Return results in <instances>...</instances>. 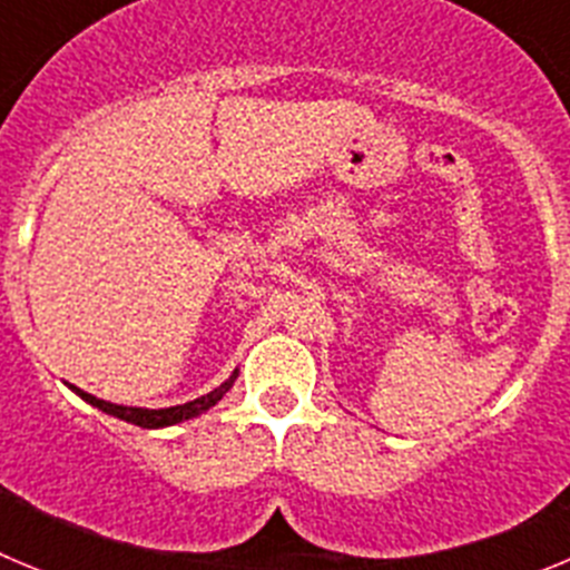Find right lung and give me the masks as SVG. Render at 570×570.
I'll use <instances>...</instances> for the list:
<instances>
[{"instance_id":"add662e5","label":"right lung","mask_w":570,"mask_h":570,"mask_svg":"<svg viewBox=\"0 0 570 570\" xmlns=\"http://www.w3.org/2000/svg\"><path fill=\"white\" fill-rule=\"evenodd\" d=\"M236 374H239V371H234V374H230V380H225L223 385L214 387L210 394L196 396V400L185 402V405H174V407L116 405V402H105V400H99V396L88 394V391H79L77 385H70V391H73V394H77V396H82V400L88 402V405L99 407L102 414L116 416V420H125V422H130V425H139V428H168V425H176V422L194 420V416H199V414H205V411H210V407H214L216 402L223 400V396L228 394L230 387H234Z\"/></svg>"}]
</instances>
